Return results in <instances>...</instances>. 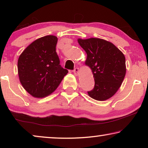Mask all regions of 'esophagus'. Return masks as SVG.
<instances>
[{
	"label": "esophagus",
	"instance_id": "obj_1",
	"mask_svg": "<svg viewBox=\"0 0 148 148\" xmlns=\"http://www.w3.org/2000/svg\"><path fill=\"white\" fill-rule=\"evenodd\" d=\"M73 72L74 73V74L76 75V76H78L79 74V69L78 68H76V69L74 70Z\"/></svg>",
	"mask_w": 148,
	"mask_h": 148
}]
</instances>
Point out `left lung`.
I'll return each mask as SVG.
<instances>
[{
    "label": "left lung",
    "instance_id": "left-lung-1",
    "mask_svg": "<svg viewBox=\"0 0 148 148\" xmlns=\"http://www.w3.org/2000/svg\"><path fill=\"white\" fill-rule=\"evenodd\" d=\"M87 53L85 64L91 69L95 87L89 96L97 101L111 98L121 87L126 74L124 54L112 42L97 38L77 39Z\"/></svg>",
    "mask_w": 148,
    "mask_h": 148
}]
</instances>
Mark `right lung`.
I'll return each instance as SVG.
<instances>
[{
	"label": "right lung",
	"mask_w": 148,
	"mask_h": 148,
	"mask_svg": "<svg viewBox=\"0 0 148 148\" xmlns=\"http://www.w3.org/2000/svg\"><path fill=\"white\" fill-rule=\"evenodd\" d=\"M57 40L53 35L41 37L27 46L19 57V81L36 98L51 95L69 72L60 65L56 48Z\"/></svg>",
	"instance_id": "add662e5"
}]
</instances>
